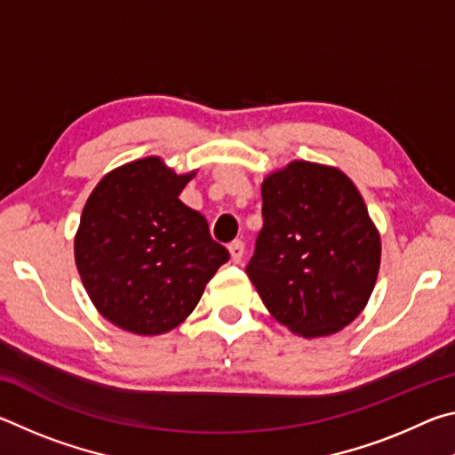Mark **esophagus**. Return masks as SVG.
I'll list each match as a JSON object with an SVG mask.
<instances>
[{"mask_svg":"<svg viewBox=\"0 0 455 455\" xmlns=\"http://www.w3.org/2000/svg\"><path fill=\"white\" fill-rule=\"evenodd\" d=\"M228 252H230V259H233V263H241L244 257V243L233 241L228 244Z\"/></svg>","mask_w":455,"mask_h":455,"instance_id":"1","label":"esophagus"}]
</instances>
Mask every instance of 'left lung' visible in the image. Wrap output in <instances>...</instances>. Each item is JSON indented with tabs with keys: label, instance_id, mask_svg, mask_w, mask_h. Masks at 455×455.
I'll list each match as a JSON object with an SVG mask.
<instances>
[{
	"label": "left lung",
	"instance_id": "8db88e82",
	"mask_svg": "<svg viewBox=\"0 0 455 455\" xmlns=\"http://www.w3.org/2000/svg\"><path fill=\"white\" fill-rule=\"evenodd\" d=\"M379 259V235L341 171L295 160L265 179L246 275L292 333L311 339L349 325L369 301Z\"/></svg>",
	"mask_w": 455,
	"mask_h": 455
}]
</instances>
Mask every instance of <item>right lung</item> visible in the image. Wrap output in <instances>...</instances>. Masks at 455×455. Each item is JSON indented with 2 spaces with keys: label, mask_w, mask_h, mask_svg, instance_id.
<instances>
[{
  "label": "right lung",
  "mask_w": 455,
  "mask_h": 455,
  "mask_svg": "<svg viewBox=\"0 0 455 455\" xmlns=\"http://www.w3.org/2000/svg\"><path fill=\"white\" fill-rule=\"evenodd\" d=\"M190 176L142 158L106 174L84 206L74 244L82 283L96 309L130 333L180 325L230 259L179 198Z\"/></svg>",
  "instance_id": "obj_1"
}]
</instances>
